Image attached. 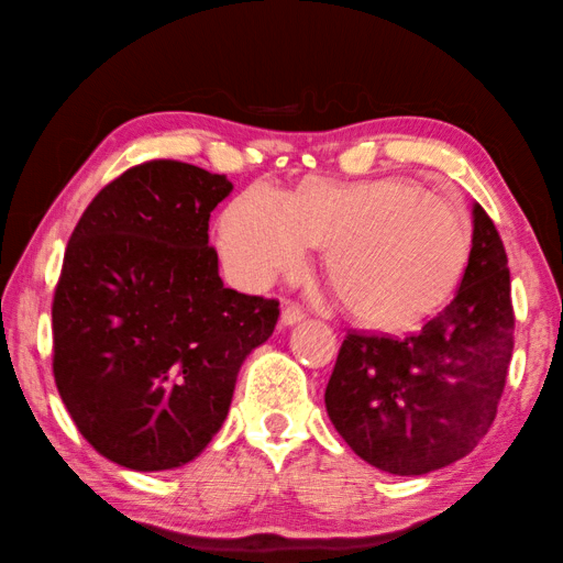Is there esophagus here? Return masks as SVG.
Listing matches in <instances>:
<instances>
[{"label":"esophagus","mask_w":563,"mask_h":563,"mask_svg":"<svg viewBox=\"0 0 563 563\" xmlns=\"http://www.w3.org/2000/svg\"><path fill=\"white\" fill-rule=\"evenodd\" d=\"M280 320H283V324H298L300 320H305V310L300 308V305H285L283 308V314H280Z\"/></svg>","instance_id":"esophagus-1"}]
</instances>
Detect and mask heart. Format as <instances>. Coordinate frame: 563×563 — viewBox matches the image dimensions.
Wrapping results in <instances>:
<instances>
[{"label":"heart","instance_id":"heart-1","mask_svg":"<svg viewBox=\"0 0 563 563\" xmlns=\"http://www.w3.org/2000/svg\"><path fill=\"white\" fill-rule=\"evenodd\" d=\"M324 249V278L346 314L404 332L451 298L470 255V227L451 201L404 177L308 181L283 197L251 187L219 227L223 261L246 288L302 271Z\"/></svg>","mask_w":563,"mask_h":563}]
</instances>
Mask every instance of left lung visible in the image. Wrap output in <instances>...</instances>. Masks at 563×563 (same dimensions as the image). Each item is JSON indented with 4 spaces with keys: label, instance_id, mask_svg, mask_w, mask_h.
<instances>
[{
    "label": "left lung",
    "instance_id": "8db88e82",
    "mask_svg": "<svg viewBox=\"0 0 563 563\" xmlns=\"http://www.w3.org/2000/svg\"><path fill=\"white\" fill-rule=\"evenodd\" d=\"M503 239L473 207V249L453 300L418 334L350 332L324 406L346 445L391 475H426L465 457L497 416L515 346Z\"/></svg>",
    "mask_w": 563,
    "mask_h": 563
}]
</instances>
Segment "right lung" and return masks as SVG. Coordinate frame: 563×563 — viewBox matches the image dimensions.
<instances>
[{
	"mask_svg": "<svg viewBox=\"0 0 563 563\" xmlns=\"http://www.w3.org/2000/svg\"><path fill=\"white\" fill-rule=\"evenodd\" d=\"M223 175L175 159L122 172L70 233L54 292V379L80 435L122 467L187 465L227 421L278 300L223 288L209 217Z\"/></svg>",
	"mask_w": 563,
	"mask_h": 563,
	"instance_id": "1",
	"label": "right lung"
}]
</instances>
